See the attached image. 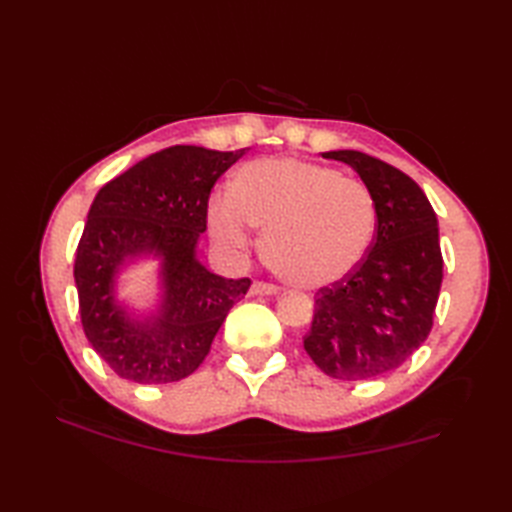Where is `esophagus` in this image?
Wrapping results in <instances>:
<instances>
[{"instance_id": "1", "label": "esophagus", "mask_w": 512, "mask_h": 512, "mask_svg": "<svg viewBox=\"0 0 512 512\" xmlns=\"http://www.w3.org/2000/svg\"><path fill=\"white\" fill-rule=\"evenodd\" d=\"M279 288L273 286V284H264V281H255L253 286H250V295L255 297H273L277 295Z\"/></svg>"}]
</instances>
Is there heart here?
<instances>
[{
	"label": "heart",
	"mask_w": 512,
	"mask_h": 512,
	"mask_svg": "<svg viewBox=\"0 0 512 512\" xmlns=\"http://www.w3.org/2000/svg\"><path fill=\"white\" fill-rule=\"evenodd\" d=\"M264 228L266 262L290 284L323 288L361 266L376 235V202L363 182L299 158H266L239 169L209 204L213 239L246 250Z\"/></svg>",
	"instance_id": "obj_1"
}]
</instances>
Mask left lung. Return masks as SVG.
Returning <instances> with one entry per match:
<instances>
[{
  "label": "left lung",
  "instance_id": "left-lung-1",
  "mask_svg": "<svg viewBox=\"0 0 512 512\" xmlns=\"http://www.w3.org/2000/svg\"><path fill=\"white\" fill-rule=\"evenodd\" d=\"M350 165L376 202V237L354 273L314 299L303 339L323 374L369 380L394 372L427 341L442 286L438 217L407 173L361 151H325Z\"/></svg>",
  "mask_w": 512,
  "mask_h": 512
}]
</instances>
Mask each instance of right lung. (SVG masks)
Here are the masks:
<instances>
[{"label": "right lung", "mask_w": 512, "mask_h": 512, "mask_svg": "<svg viewBox=\"0 0 512 512\" xmlns=\"http://www.w3.org/2000/svg\"><path fill=\"white\" fill-rule=\"evenodd\" d=\"M246 149L176 145L136 162L96 193L74 259L83 332L114 372L140 385L176 383L202 365L250 279H224L198 259L213 184ZM159 259V306L117 299L122 268Z\"/></svg>", "instance_id": "obj_1"}]
</instances>
